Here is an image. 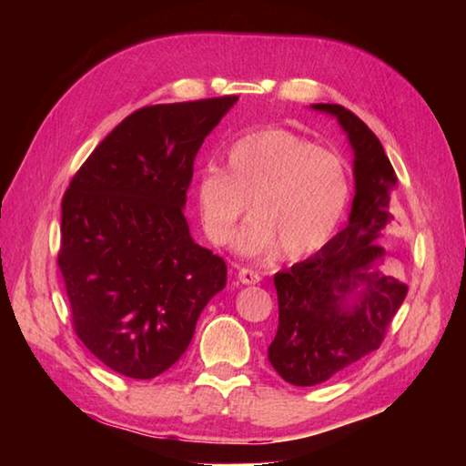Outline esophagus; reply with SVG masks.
Segmentation results:
<instances>
[{"instance_id": "34e87169", "label": "esophagus", "mask_w": 466, "mask_h": 466, "mask_svg": "<svg viewBox=\"0 0 466 466\" xmlns=\"http://www.w3.org/2000/svg\"><path fill=\"white\" fill-rule=\"evenodd\" d=\"M238 279L244 286H255V283L261 281V275H258L255 269H248V267H242L238 271Z\"/></svg>"}]
</instances>
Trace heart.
I'll return each mask as SVG.
<instances>
[{"label": "heart", "instance_id": "obj_1", "mask_svg": "<svg viewBox=\"0 0 466 466\" xmlns=\"http://www.w3.org/2000/svg\"><path fill=\"white\" fill-rule=\"evenodd\" d=\"M350 199L343 157L286 129L240 137L228 152V170L208 167L197 180L201 224L214 244L232 240L252 201L255 216L236 238L247 255L279 247L288 257L320 250L337 234Z\"/></svg>", "mask_w": 466, "mask_h": 466}]
</instances>
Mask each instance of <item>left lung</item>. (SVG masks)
I'll list each match as a JSON object with an SVG mask.
<instances>
[{"instance_id": "1", "label": "left lung", "mask_w": 466, "mask_h": 466, "mask_svg": "<svg viewBox=\"0 0 466 466\" xmlns=\"http://www.w3.org/2000/svg\"><path fill=\"white\" fill-rule=\"evenodd\" d=\"M333 115L353 149L350 219L302 263L275 273L279 327L269 361L283 380L314 386L380 347L407 296L403 281L382 271V247L397 175L368 125L341 105H312Z\"/></svg>"}]
</instances>
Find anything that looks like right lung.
I'll return each instance as SVG.
<instances>
[{
	"mask_svg": "<svg viewBox=\"0 0 466 466\" xmlns=\"http://www.w3.org/2000/svg\"><path fill=\"white\" fill-rule=\"evenodd\" d=\"M238 96L144 106L76 172L61 201L57 265L74 329L102 364L149 380L177 364L226 288V263L185 218L193 162Z\"/></svg>",
	"mask_w": 466,
	"mask_h": 466,
	"instance_id": "1",
	"label": "right lung"
}]
</instances>
